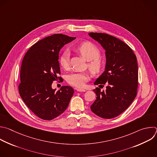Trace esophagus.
Masks as SVG:
<instances>
[{
	"mask_svg": "<svg viewBox=\"0 0 157 157\" xmlns=\"http://www.w3.org/2000/svg\"><path fill=\"white\" fill-rule=\"evenodd\" d=\"M76 90L78 92H86V90L84 89H76Z\"/></svg>",
	"mask_w": 157,
	"mask_h": 157,
	"instance_id": "34e87169",
	"label": "esophagus"
}]
</instances>
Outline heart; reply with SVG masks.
<instances>
[{"mask_svg": "<svg viewBox=\"0 0 157 157\" xmlns=\"http://www.w3.org/2000/svg\"><path fill=\"white\" fill-rule=\"evenodd\" d=\"M76 49L86 60L89 61L88 68L92 74L97 75L102 71L105 67V62L99 57L100 50L96 45L90 41H85L76 46ZM69 60L70 52L68 50H65L59 57V63L62 68L67 69L69 67ZM89 79L87 73L75 72L69 75L67 80L70 85L81 88L84 86Z\"/></svg>", "mask_w": 157, "mask_h": 157, "instance_id": "1", "label": "heart"}]
</instances>
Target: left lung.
Returning <instances> with one entry per match:
<instances>
[{
  "mask_svg": "<svg viewBox=\"0 0 157 157\" xmlns=\"http://www.w3.org/2000/svg\"><path fill=\"white\" fill-rule=\"evenodd\" d=\"M89 35L106 50L107 59L105 71L94 82L102 87L106 84V89L101 91L97 87L93 90L97 97L90 109L101 118H113L125 111L136 97L137 58L128 45L115 37L98 33H90Z\"/></svg>",
  "mask_w": 157,
  "mask_h": 157,
  "instance_id": "left-lung-1",
  "label": "left lung"
}]
</instances>
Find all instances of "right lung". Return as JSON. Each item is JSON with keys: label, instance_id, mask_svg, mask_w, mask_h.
I'll use <instances>...</instances> for the list:
<instances>
[{"label": "right lung", "instance_id": "right-lung-1", "mask_svg": "<svg viewBox=\"0 0 157 157\" xmlns=\"http://www.w3.org/2000/svg\"><path fill=\"white\" fill-rule=\"evenodd\" d=\"M75 38L62 34L46 37L33 44L23 59L19 93L27 107L40 119L52 120L63 113L74 94L68 86L55 92L52 84L62 79L58 76L60 49Z\"/></svg>", "mask_w": 157, "mask_h": 157}]
</instances>
